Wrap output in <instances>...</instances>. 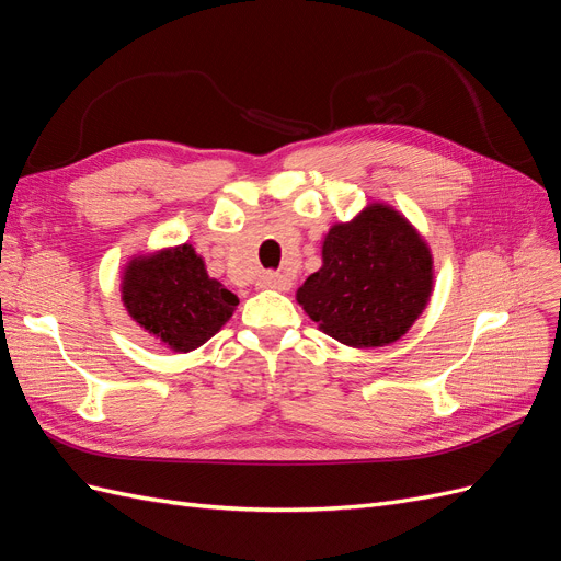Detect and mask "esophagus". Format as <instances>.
Masks as SVG:
<instances>
[{
	"label": "esophagus",
	"instance_id": "obj_1",
	"mask_svg": "<svg viewBox=\"0 0 561 561\" xmlns=\"http://www.w3.org/2000/svg\"><path fill=\"white\" fill-rule=\"evenodd\" d=\"M260 287H268V290H290V280H287L278 271H266L260 276Z\"/></svg>",
	"mask_w": 561,
	"mask_h": 561
}]
</instances>
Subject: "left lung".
<instances>
[{
    "mask_svg": "<svg viewBox=\"0 0 561 561\" xmlns=\"http://www.w3.org/2000/svg\"><path fill=\"white\" fill-rule=\"evenodd\" d=\"M431 290L426 243L400 213L375 203L328 231L322 266L304 280L297 301L336 342L375 348L412 328Z\"/></svg>",
    "mask_w": 561,
    "mask_h": 561,
    "instance_id": "left-lung-1",
    "label": "left lung"
}]
</instances>
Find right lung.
<instances>
[{"instance_id": "right-lung-1", "label": "right lung", "mask_w": 561, "mask_h": 561, "mask_svg": "<svg viewBox=\"0 0 561 561\" xmlns=\"http://www.w3.org/2000/svg\"><path fill=\"white\" fill-rule=\"evenodd\" d=\"M122 299L128 316L175 351H194L231 318L239 297L210 278L192 245L133 260Z\"/></svg>"}]
</instances>
